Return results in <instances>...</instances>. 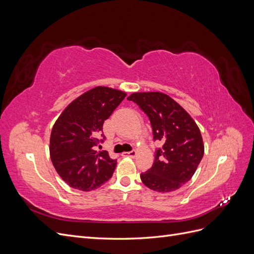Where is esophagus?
<instances>
[{"label":"esophagus","mask_w":254,"mask_h":254,"mask_svg":"<svg viewBox=\"0 0 254 254\" xmlns=\"http://www.w3.org/2000/svg\"><path fill=\"white\" fill-rule=\"evenodd\" d=\"M123 157H129V158H134L136 156V151L132 150V151H128V152H123L122 153Z\"/></svg>","instance_id":"1"}]
</instances>
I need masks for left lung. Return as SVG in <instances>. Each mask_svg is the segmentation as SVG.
Wrapping results in <instances>:
<instances>
[{"label":"left lung","instance_id":"8db88e82","mask_svg":"<svg viewBox=\"0 0 254 254\" xmlns=\"http://www.w3.org/2000/svg\"><path fill=\"white\" fill-rule=\"evenodd\" d=\"M147 114L153 140L163 142L148 172L141 174L146 187L160 193L181 188L195 174L204 153L195 121L172 97L161 92H135L127 97Z\"/></svg>","mask_w":254,"mask_h":254}]
</instances>
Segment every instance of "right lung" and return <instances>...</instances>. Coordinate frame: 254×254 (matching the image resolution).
<instances>
[{"instance_id":"right-lung-1","label":"right lung","mask_w":254,"mask_h":254,"mask_svg":"<svg viewBox=\"0 0 254 254\" xmlns=\"http://www.w3.org/2000/svg\"><path fill=\"white\" fill-rule=\"evenodd\" d=\"M126 95L121 90L98 86L75 98L59 115L51 132L50 157L67 186L88 191L112 177L117 160L107 151H96L95 146L104 122Z\"/></svg>"}]
</instances>
